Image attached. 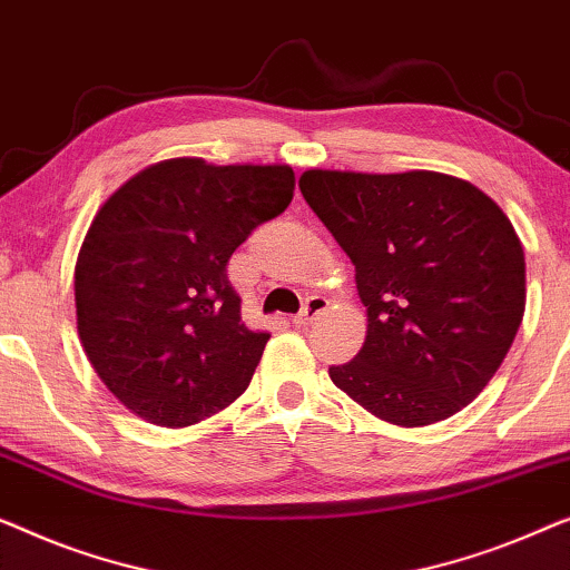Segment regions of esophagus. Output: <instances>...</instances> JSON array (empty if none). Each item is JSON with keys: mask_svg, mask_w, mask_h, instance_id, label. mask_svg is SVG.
I'll return each instance as SVG.
<instances>
[{"mask_svg": "<svg viewBox=\"0 0 570 570\" xmlns=\"http://www.w3.org/2000/svg\"><path fill=\"white\" fill-rule=\"evenodd\" d=\"M328 308V301L324 298V295H311L308 301H305V305H303V311L298 313V316L293 318V324L295 326H308L313 318H318L321 313H324Z\"/></svg>", "mask_w": 570, "mask_h": 570, "instance_id": "obj_1", "label": "esophagus"}]
</instances>
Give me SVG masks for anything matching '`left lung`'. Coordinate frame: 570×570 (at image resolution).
Listing matches in <instances>:
<instances>
[{"mask_svg": "<svg viewBox=\"0 0 570 570\" xmlns=\"http://www.w3.org/2000/svg\"><path fill=\"white\" fill-rule=\"evenodd\" d=\"M301 193L354 265L367 336L334 385L395 426L478 399L524 316V249L507 213L465 179L308 169Z\"/></svg>", "mask_w": 570, "mask_h": 570, "instance_id": "1", "label": "left lung"}]
</instances>
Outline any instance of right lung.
Returning a JSON list of instances; mask_svg holds the SVG:
<instances>
[{"mask_svg": "<svg viewBox=\"0 0 570 570\" xmlns=\"http://www.w3.org/2000/svg\"><path fill=\"white\" fill-rule=\"evenodd\" d=\"M287 164L164 159L102 203L73 267L95 373L148 424L185 429L246 391L267 332L242 321L226 265L293 200Z\"/></svg>", "mask_w": 570, "mask_h": 570, "instance_id": "add662e5", "label": "right lung"}]
</instances>
